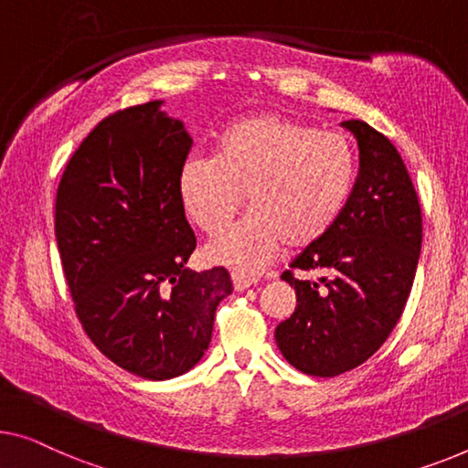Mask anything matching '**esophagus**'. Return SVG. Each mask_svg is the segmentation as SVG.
Masks as SVG:
<instances>
[{"label":"esophagus","instance_id":"obj_1","mask_svg":"<svg viewBox=\"0 0 468 468\" xmlns=\"http://www.w3.org/2000/svg\"><path fill=\"white\" fill-rule=\"evenodd\" d=\"M231 279H233V288L237 292H243V290H248L250 285H256L258 283L256 277H248V275H241V273H233Z\"/></svg>","mask_w":468,"mask_h":468}]
</instances>
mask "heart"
I'll return each mask as SVG.
<instances>
[{
    "label": "heart",
    "instance_id": "obj_1",
    "mask_svg": "<svg viewBox=\"0 0 468 468\" xmlns=\"http://www.w3.org/2000/svg\"><path fill=\"white\" fill-rule=\"evenodd\" d=\"M355 153L338 132L279 113L241 117L222 132L214 159L178 170V199L195 227L216 235L243 207L252 214L207 243L206 258L252 275L282 243L304 250L330 233L355 185Z\"/></svg>",
    "mask_w": 468,
    "mask_h": 468
}]
</instances>
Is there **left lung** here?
<instances>
[{"label": "left lung", "instance_id": "left-lung-1", "mask_svg": "<svg viewBox=\"0 0 468 468\" xmlns=\"http://www.w3.org/2000/svg\"><path fill=\"white\" fill-rule=\"evenodd\" d=\"M340 125L359 146L357 180L330 233L290 264L317 282L282 275L296 290V309L275 330L288 364L322 378L361 366L388 338L422 246L420 204L393 143L366 122Z\"/></svg>", "mask_w": 468, "mask_h": 468}]
</instances>
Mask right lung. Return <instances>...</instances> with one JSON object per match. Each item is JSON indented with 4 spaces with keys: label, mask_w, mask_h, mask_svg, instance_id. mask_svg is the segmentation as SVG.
I'll use <instances>...</instances> for the list:
<instances>
[{
    "label": "right lung",
    "mask_w": 468,
    "mask_h": 468,
    "mask_svg": "<svg viewBox=\"0 0 468 468\" xmlns=\"http://www.w3.org/2000/svg\"><path fill=\"white\" fill-rule=\"evenodd\" d=\"M151 101L104 117L69 159L54 231L75 313L102 355L146 380L189 372L210 346L227 269L191 271L178 199L191 136Z\"/></svg>",
    "instance_id": "obj_1"
}]
</instances>
